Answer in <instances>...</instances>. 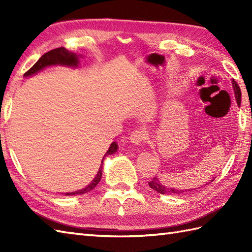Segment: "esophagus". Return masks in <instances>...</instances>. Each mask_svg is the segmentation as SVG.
Returning a JSON list of instances; mask_svg holds the SVG:
<instances>
[{
	"instance_id": "1",
	"label": "esophagus",
	"mask_w": 252,
	"mask_h": 252,
	"mask_svg": "<svg viewBox=\"0 0 252 252\" xmlns=\"http://www.w3.org/2000/svg\"><path fill=\"white\" fill-rule=\"evenodd\" d=\"M147 138V132L144 129H136L130 133L129 140L131 143L135 144V145H140L141 143L145 142Z\"/></svg>"
}]
</instances>
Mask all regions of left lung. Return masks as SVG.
<instances>
[{
	"instance_id": "8db88e82",
	"label": "left lung",
	"mask_w": 252,
	"mask_h": 252,
	"mask_svg": "<svg viewBox=\"0 0 252 252\" xmlns=\"http://www.w3.org/2000/svg\"><path fill=\"white\" fill-rule=\"evenodd\" d=\"M233 88H234V92H235V98H236V100H237V104L240 105V100H242V92H240V88L238 87V83L235 81V80H233ZM148 185L151 186V189L160 192V194H181V192L184 191L182 189L180 190V189H168V187H165L161 183H160V181L157 178H154L151 182H148Z\"/></svg>"
}]
</instances>
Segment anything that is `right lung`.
<instances>
[{
	"label": "right lung",
	"instance_id": "right-lung-1",
	"mask_svg": "<svg viewBox=\"0 0 252 252\" xmlns=\"http://www.w3.org/2000/svg\"><path fill=\"white\" fill-rule=\"evenodd\" d=\"M78 56L76 54H73V53L67 51L65 47H58V49H54L50 52L45 53V54L42 55L40 57V60L37 61L33 66H32L28 71L25 73V76H31V74H33L35 72H37L41 69H43L47 66H51V65H56V63H62V65H67V66H73L76 67L78 66ZM118 148L117 143L114 142L110 145L109 149L107 151V153L105 154V156H108V155H112L114 153H116ZM104 158H103V161H104ZM101 161V163H103ZM101 171H103V164L100 165V168L98 170L97 174H96L95 179L92 181V183H91L89 186L85 187V189H82L80 190L77 191H72V192H67V196L68 195H81V194H85V192H88L90 190H92L94 187L99 183V181L101 179Z\"/></svg>",
	"mask_w": 252,
	"mask_h": 252
}]
</instances>
